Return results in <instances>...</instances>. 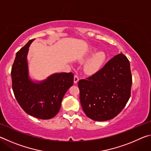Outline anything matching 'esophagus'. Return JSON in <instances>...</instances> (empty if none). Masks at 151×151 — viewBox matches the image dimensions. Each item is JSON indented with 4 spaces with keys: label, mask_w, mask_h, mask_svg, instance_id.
I'll use <instances>...</instances> for the list:
<instances>
[{
    "label": "esophagus",
    "mask_w": 151,
    "mask_h": 151,
    "mask_svg": "<svg viewBox=\"0 0 151 151\" xmlns=\"http://www.w3.org/2000/svg\"><path fill=\"white\" fill-rule=\"evenodd\" d=\"M79 80V76L78 74H75V76H74V83L75 84L78 83V81Z\"/></svg>",
    "instance_id": "34e87169"
}]
</instances>
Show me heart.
<instances>
[{
    "instance_id": "obj_1",
    "label": "heart",
    "mask_w": 151,
    "mask_h": 151,
    "mask_svg": "<svg viewBox=\"0 0 151 151\" xmlns=\"http://www.w3.org/2000/svg\"><path fill=\"white\" fill-rule=\"evenodd\" d=\"M106 60V55L104 52H99L93 56L85 65V71L88 74L96 73L103 65Z\"/></svg>"
}]
</instances>
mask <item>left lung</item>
Returning <instances> with one entry per match:
<instances>
[{
    "instance_id": "left-lung-1",
    "label": "left lung",
    "mask_w": 151,
    "mask_h": 151,
    "mask_svg": "<svg viewBox=\"0 0 151 151\" xmlns=\"http://www.w3.org/2000/svg\"><path fill=\"white\" fill-rule=\"evenodd\" d=\"M131 86L129 60L120 53L96 73L79 80L80 101L84 112L96 121L113 119L127 104Z\"/></svg>"
}]
</instances>
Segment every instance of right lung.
<instances>
[{"label": "right lung", "mask_w": 151, "mask_h": 151, "mask_svg": "<svg viewBox=\"0 0 151 151\" xmlns=\"http://www.w3.org/2000/svg\"><path fill=\"white\" fill-rule=\"evenodd\" d=\"M30 40L17 52L11 69L12 87L21 108L36 118L50 119L59 111L66 92L73 85L72 73L55 74L39 84L30 81L28 76L27 55Z\"/></svg>", "instance_id": "add662e5"}]
</instances>
